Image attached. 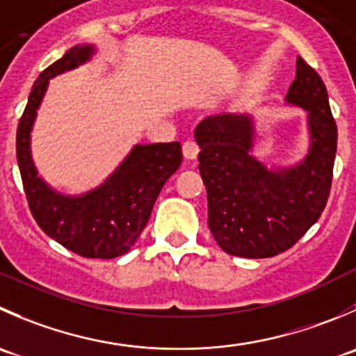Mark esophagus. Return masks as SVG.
Listing matches in <instances>:
<instances>
[{"mask_svg": "<svg viewBox=\"0 0 356 356\" xmlns=\"http://www.w3.org/2000/svg\"><path fill=\"white\" fill-rule=\"evenodd\" d=\"M200 153V146L193 139H188L182 144V154H184L186 160H195Z\"/></svg>", "mask_w": 356, "mask_h": 356, "instance_id": "obj_1", "label": "esophagus"}]
</instances>
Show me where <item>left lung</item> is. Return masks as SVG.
Masks as SVG:
<instances>
[{
    "label": "left lung",
    "mask_w": 356,
    "mask_h": 356,
    "mask_svg": "<svg viewBox=\"0 0 356 356\" xmlns=\"http://www.w3.org/2000/svg\"><path fill=\"white\" fill-rule=\"evenodd\" d=\"M287 102L308 109L312 149L294 168L271 172L250 154L254 127L245 115H217L195 130L209 227L226 254L273 257L318 220L332 186L337 125L318 72L298 57Z\"/></svg>",
    "instance_id": "1"
}]
</instances>
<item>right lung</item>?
<instances>
[{
  "label": "right lung",
  "instance_id": "1",
  "mask_svg": "<svg viewBox=\"0 0 356 356\" xmlns=\"http://www.w3.org/2000/svg\"><path fill=\"white\" fill-rule=\"evenodd\" d=\"M90 47H72L34 81L17 129V161L29 210L38 226L67 250L92 259L127 254L149 220L167 179L182 161L181 144L136 146L104 186L79 198L51 191L36 174L29 132L51 76L76 67L90 57Z\"/></svg>",
  "mask_w": 356,
  "mask_h": 356
}]
</instances>
